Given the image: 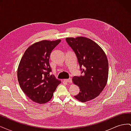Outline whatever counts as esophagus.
<instances>
[{
  "instance_id": "1",
  "label": "esophagus",
  "mask_w": 131,
  "mask_h": 131,
  "mask_svg": "<svg viewBox=\"0 0 131 131\" xmlns=\"http://www.w3.org/2000/svg\"><path fill=\"white\" fill-rule=\"evenodd\" d=\"M64 81L67 82H69V83H72V78H69L68 79H65Z\"/></svg>"
}]
</instances>
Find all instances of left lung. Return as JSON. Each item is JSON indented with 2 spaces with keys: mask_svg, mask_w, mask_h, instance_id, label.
<instances>
[{
  "mask_svg": "<svg viewBox=\"0 0 131 131\" xmlns=\"http://www.w3.org/2000/svg\"><path fill=\"white\" fill-rule=\"evenodd\" d=\"M66 40L76 54L81 73H84L73 78V83L80 89L74 97L82 102L93 100L104 89L108 81L109 67L106 54L90 39L79 37L67 38Z\"/></svg>",
  "mask_w": 131,
  "mask_h": 131,
  "instance_id": "1",
  "label": "left lung"
}]
</instances>
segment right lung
I'll return each instance as SVG.
<instances>
[{
	"label": "right lung",
	"mask_w": 131,
	"mask_h": 131,
	"mask_svg": "<svg viewBox=\"0 0 131 131\" xmlns=\"http://www.w3.org/2000/svg\"><path fill=\"white\" fill-rule=\"evenodd\" d=\"M61 40H42L30 46L23 54L17 70L19 86L33 102L43 104L52 98L61 81L50 75V54Z\"/></svg>",
	"instance_id": "add662e5"
}]
</instances>
